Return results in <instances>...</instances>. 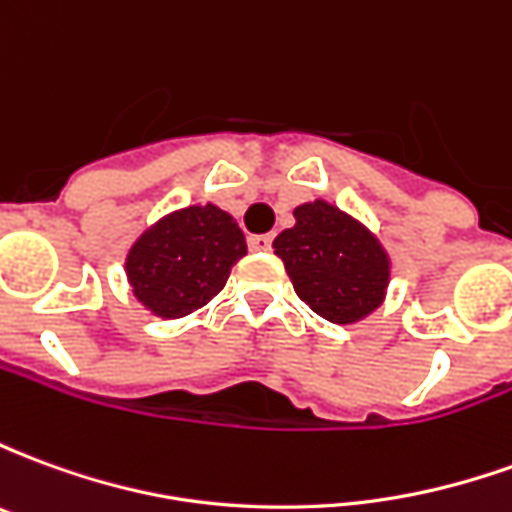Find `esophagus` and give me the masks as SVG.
<instances>
[{"label": "esophagus", "instance_id": "1", "mask_svg": "<svg viewBox=\"0 0 512 512\" xmlns=\"http://www.w3.org/2000/svg\"><path fill=\"white\" fill-rule=\"evenodd\" d=\"M271 241H274V235H249V249H255V252H268L271 249Z\"/></svg>", "mask_w": 512, "mask_h": 512}]
</instances>
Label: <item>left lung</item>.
<instances>
[{"label": "left lung", "instance_id": "1", "mask_svg": "<svg viewBox=\"0 0 512 512\" xmlns=\"http://www.w3.org/2000/svg\"><path fill=\"white\" fill-rule=\"evenodd\" d=\"M296 224L274 238L293 288L312 312L356 323L376 312L389 288V255L365 224L326 200L304 202Z\"/></svg>", "mask_w": 512, "mask_h": 512}]
</instances>
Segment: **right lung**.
<instances>
[{
	"mask_svg": "<svg viewBox=\"0 0 512 512\" xmlns=\"http://www.w3.org/2000/svg\"><path fill=\"white\" fill-rule=\"evenodd\" d=\"M244 255L246 238L238 222L205 202L150 224L128 249L126 277L145 310L175 321L205 307Z\"/></svg>",
	"mask_w": 512,
	"mask_h": 512,
	"instance_id": "obj_1",
	"label": "right lung"
}]
</instances>
